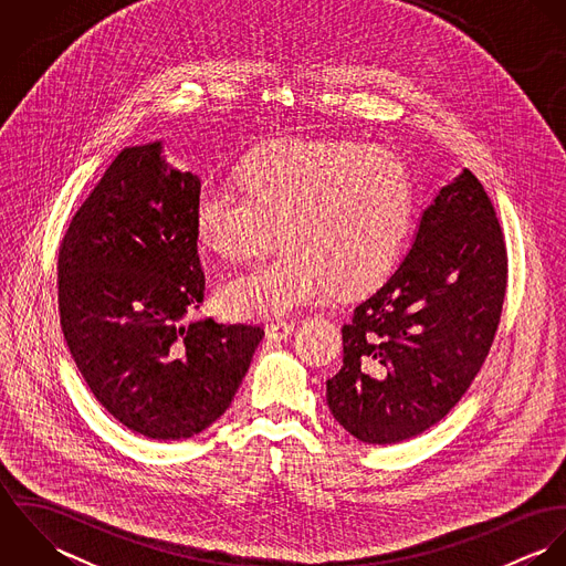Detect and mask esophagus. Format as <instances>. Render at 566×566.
I'll use <instances>...</instances> for the list:
<instances>
[{
    "mask_svg": "<svg viewBox=\"0 0 566 566\" xmlns=\"http://www.w3.org/2000/svg\"><path fill=\"white\" fill-rule=\"evenodd\" d=\"M292 333H294V323H287V321H276V323H270L265 326V335L274 342L287 339Z\"/></svg>",
    "mask_w": 566,
    "mask_h": 566,
    "instance_id": "1",
    "label": "esophagus"
}]
</instances>
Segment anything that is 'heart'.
I'll list each match as a JSON object with an SVG mask.
<instances>
[{"label": "heart", "mask_w": 566, "mask_h": 566, "mask_svg": "<svg viewBox=\"0 0 566 566\" xmlns=\"http://www.w3.org/2000/svg\"><path fill=\"white\" fill-rule=\"evenodd\" d=\"M242 191L205 189L193 205L200 248L242 263L283 252L218 290L220 310L263 321L379 285L413 224V178L395 153L346 142H270L238 167Z\"/></svg>", "instance_id": "heart-1"}]
</instances>
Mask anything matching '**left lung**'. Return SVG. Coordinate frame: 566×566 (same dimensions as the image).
<instances>
[{
  "label": "left lung",
  "mask_w": 566,
  "mask_h": 566,
  "mask_svg": "<svg viewBox=\"0 0 566 566\" xmlns=\"http://www.w3.org/2000/svg\"><path fill=\"white\" fill-rule=\"evenodd\" d=\"M505 285L494 207L462 169L422 209L401 265L342 326L344 366L326 381L335 420L368 444L442 420L484 364Z\"/></svg>",
  "instance_id": "obj_1"
}]
</instances>
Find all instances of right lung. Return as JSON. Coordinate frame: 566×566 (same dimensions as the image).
Listing matches in <instances>:
<instances>
[{
  "label": "right lung",
  "instance_id": "1",
  "mask_svg": "<svg viewBox=\"0 0 566 566\" xmlns=\"http://www.w3.org/2000/svg\"><path fill=\"white\" fill-rule=\"evenodd\" d=\"M200 178L163 142L124 148L74 216L59 250L70 353L102 407L153 440L213 424L248 373L261 326L185 323L205 298L193 233Z\"/></svg>",
  "mask_w": 566,
  "mask_h": 566
}]
</instances>
